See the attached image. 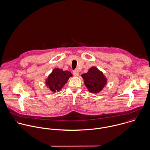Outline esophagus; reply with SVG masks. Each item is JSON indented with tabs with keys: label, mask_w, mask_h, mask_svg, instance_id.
Wrapping results in <instances>:
<instances>
[{
	"label": "esophagus",
	"mask_w": 150,
	"mask_h": 150,
	"mask_svg": "<svg viewBox=\"0 0 150 150\" xmlns=\"http://www.w3.org/2000/svg\"><path fill=\"white\" fill-rule=\"evenodd\" d=\"M73 74L75 76H78L79 74V72L78 71H77V70H74V71H73Z\"/></svg>",
	"instance_id": "1"
}]
</instances>
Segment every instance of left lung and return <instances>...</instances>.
<instances>
[{
    "mask_svg": "<svg viewBox=\"0 0 150 150\" xmlns=\"http://www.w3.org/2000/svg\"><path fill=\"white\" fill-rule=\"evenodd\" d=\"M88 89L92 93L100 92L106 85V79L102 72L96 67H91L88 73L82 75Z\"/></svg>",
    "mask_w": 150,
    "mask_h": 150,
    "instance_id": "left-lung-1",
    "label": "left lung"
}]
</instances>
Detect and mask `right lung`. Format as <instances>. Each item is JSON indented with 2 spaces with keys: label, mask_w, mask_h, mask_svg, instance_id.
<instances>
[{
  "label": "right lung",
  "mask_w": 150,
  "mask_h": 150,
  "mask_svg": "<svg viewBox=\"0 0 150 150\" xmlns=\"http://www.w3.org/2000/svg\"><path fill=\"white\" fill-rule=\"evenodd\" d=\"M72 76V74L68 71H63L59 69H55L51 74L48 77L46 81L47 86L50 90L54 92L59 91L62 88L67 81L69 77Z\"/></svg>",
  "instance_id": "right-lung-1"
}]
</instances>
